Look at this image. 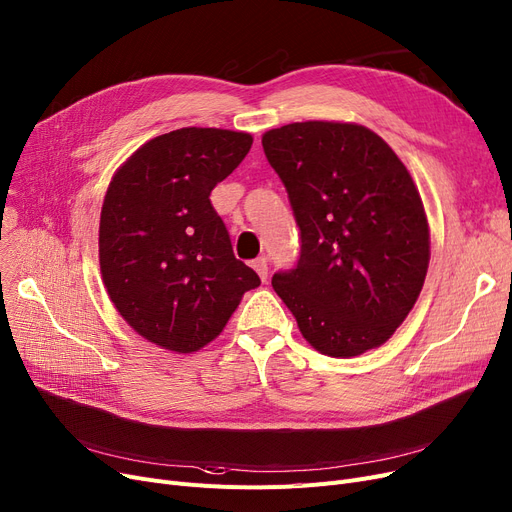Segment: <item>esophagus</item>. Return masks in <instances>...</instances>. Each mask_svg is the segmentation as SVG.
<instances>
[{
	"instance_id": "obj_1",
	"label": "esophagus",
	"mask_w": 512,
	"mask_h": 512,
	"mask_svg": "<svg viewBox=\"0 0 512 512\" xmlns=\"http://www.w3.org/2000/svg\"><path fill=\"white\" fill-rule=\"evenodd\" d=\"M252 267H254V271L260 275V279H262V281H267V277H269V264H267V258H264V256H258L256 260H252Z\"/></svg>"
}]
</instances>
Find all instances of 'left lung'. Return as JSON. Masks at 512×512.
I'll use <instances>...</instances> for the list:
<instances>
[{
	"label": "left lung",
	"mask_w": 512,
	"mask_h": 512,
	"mask_svg": "<svg viewBox=\"0 0 512 512\" xmlns=\"http://www.w3.org/2000/svg\"><path fill=\"white\" fill-rule=\"evenodd\" d=\"M262 149L300 229L296 267L273 275L277 296L323 355L376 349L412 311L431 258L410 172L357 124H288L264 134Z\"/></svg>",
	"instance_id": "obj_1"
}]
</instances>
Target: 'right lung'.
Wrapping results in <instances>:
<instances>
[{
  "instance_id": "add662e5",
  "label": "right lung",
  "mask_w": 512,
  "mask_h": 512,
  "mask_svg": "<svg viewBox=\"0 0 512 512\" xmlns=\"http://www.w3.org/2000/svg\"><path fill=\"white\" fill-rule=\"evenodd\" d=\"M250 147L245 132L180 128L142 145L111 180L98 231L102 281L119 315L163 349L199 351L260 285L210 201Z\"/></svg>"
}]
</instances>
